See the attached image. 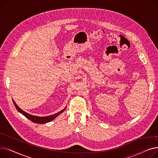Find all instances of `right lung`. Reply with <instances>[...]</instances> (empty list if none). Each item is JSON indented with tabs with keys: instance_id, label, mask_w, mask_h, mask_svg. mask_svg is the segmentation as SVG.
<instances>
[{
	"instance_id": "add662e5",
	"label": "right lung",
	"mask_w": 158,
	"mask_h": 158,
	"mask_svg": "<svg viewBox=\"0 0 158 158\" xmlns=\"http://www.w3.org/2000/svg\"><path fill=\"white\" fill-rule=\"evenodd\" d=\"M13 102L14 103V105L16 108V110H18L19 112H20L23 115H24L25 117H26L27 118H28L29 120H30L31 122H35L36 123H39V124L46 123L47 122H49L53 120L54 118H56L57 117V116H59L61 113H62L64 111V110L66 109V107H65V108H64L63 110L60 111V112H58V113H55V114H52V115L47 116V117H38V116L32 115V114H29L26 112H25L24 111L21 110L17 105H16V104L15 103V102L13 100Z\"/></svg>"
}]
</instances>
